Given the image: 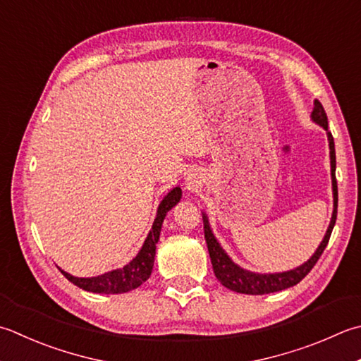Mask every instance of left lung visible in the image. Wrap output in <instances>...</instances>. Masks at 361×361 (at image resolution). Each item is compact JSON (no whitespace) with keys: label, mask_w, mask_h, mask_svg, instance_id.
I'll list each match as a JSON object with an SVG mask.
<instances>
[{"label":"left lung","mask_w":361,"mask_h":361,"mask_svg":"<svg viewBox=\"0 0 361 361\" xmlns=\"http://www.w3.org/2000/svg\"><path fill=\"white\" fill-rule=\"evenodd\" d=\"M312 120L316 125H319L324 130H326L329 148H330V175H331V192H334V213H331V219H330V224H329L326 235H324L321 244L317 245L316 252L312 257H310V259L305 261L303 264L294 267V269L285 271V272H272V274L271 272L269 274L252 272V271H247V269H244V267L236 264L235 261L228 257V253L222 249V245L219 244L213 230H211L207 213H202L204 239H207L211 264H213V269H214L217 280L221 281L225 288L231 289V291L241 293V294L261 295V294L277 293V291H281V289H286V288L298 285L299 281L313 269V266L317 263V259H319L324 249H326L329 244L331 230H334L335 222H336V209H338V186H336V178H335L336 157H335L334 136H331V133L329 131L327 114H326V111H324L322 104L317 100H314Z\"/></svg>","instance_id":"obj_1"}]
</instances>
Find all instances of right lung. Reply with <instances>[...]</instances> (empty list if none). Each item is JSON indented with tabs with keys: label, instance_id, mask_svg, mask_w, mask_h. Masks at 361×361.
Returning <instances> with one entry per match:
<instances>
[{
	"label": "right lung",
	"instance_id": "obj_1",
	"mask_svg": "<svg viewBox=\"0 0 361 361\" xmlns=\"http://www.w3.org/2000/svg\"><path fill=\"white\" fill-rule=\"evenodd\" d=\"M180 199H181L180 186H175L173 189L169 190L167 195H164V199L161 200L158 207L157 217H154L152 230L148 231V235L145 238L142 247H140V250L137 252V255L134 257L128 264L120 267V269H114V271L104 272L102 275H97V277H75V275L62 271L61 267L59 271L63 274V277H66L68 281H72L73 285L89 293L122 294L139 288L152 275L162 222H164L169 211H171L175 204L180 202Z\"/></svg>",
	"mask_w": 361,
	"mask_h": 361
}]
</instances>
